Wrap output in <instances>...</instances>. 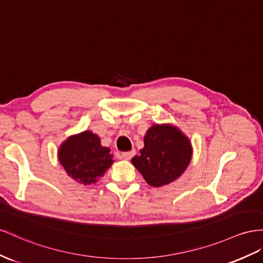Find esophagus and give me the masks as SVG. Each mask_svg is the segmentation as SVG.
Here are the masks:
<instances>
[{
  "label": "esophagus",
  "mask_w": 263,
  "mask_h": 263,
  "mask_svg": "<svg viewBox=\"0 0 263 263\" xmlns=\"http://www.w3.org/2000/svg\"><path fill=\"white\" fill-rule=\"evenodd\" d=\"M134 154H136V151H134V150L129 151V152H123L122 153V158L125 159V160H130L134 156Z\"/></svg>",
  "instance_id": "1"
}]
</instances>
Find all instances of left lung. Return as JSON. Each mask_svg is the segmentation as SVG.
<instances>
[{
	"mask_svg": "<svg viewBox=\"0 0 263 263\" xmlns=\"http://www.w3.org/2000/svg\"><path fill=\"white\" fill-rule=\"evenodd\" d=\"M190 139L178 126L153 124L144 136V146L132 164L142 174L147 184L160 187L182 176L192 159Z\"/></svg>",
	"mask_w": 263,
	"mask_h": 263,
	"instance_id": "left-lung-1",
	"label": "left lung"
}]
</instances>
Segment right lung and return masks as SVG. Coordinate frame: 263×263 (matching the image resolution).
Returning <instances> with one entry per match:
<instances>
[{"label": "right lung", "mask_w": 263, "mask_h": 263, "mask_svg": "<svg viewBox=\"0 0 263 263\" xmlns=\"http://www.w3.org/2000/svg\"><path fill=\"white\" fill-rule=\"evenodd\" d=\"M110 147L101 144L98 134L85 130L70 136L59 146L58 159L67 176L78 183H97L113 164Z\"/></svg>", "instance_id": "right-lung-1"}]
</instances>
